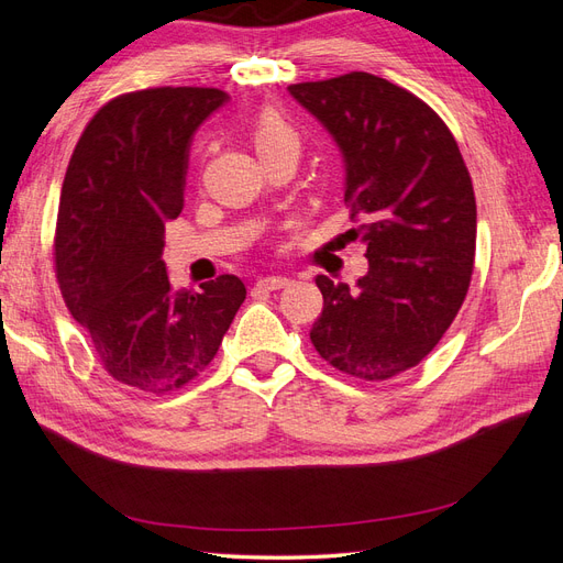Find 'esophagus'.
Wrapping results in <instances>:
<instances>
[{"label":"esophagus","instance_id":"34e87169","mask_svg":"<svg viewBox=\"0 0 563 563\" xmlns=\"http://www.w3.org/2000/svg\"><path fill=\"white\" fill-rule=\"evenodd\" d=\"M288 284H291V279L288 277H282V275H272V277H261L258 282H255V291H279V288H286Z\"/></svg>","mask_w":563,"mask_h":563}]
</instances>
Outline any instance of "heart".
I'll use <instances>...</instances> for the list:
<instances>
[{"instance_id":"b5f03b06","label":"heart","mask_w":563,"mask_h":563,"mask_svg":"<svg viewBox=\"0 0 563 563\" xmlns=\"http://www.w3.org/2000/svg\"><path fill=\"white\" fill-rule=\"evenodd\" d=\"M251 141L258 150L261 159L277 155V152H298L300 155V133L277 110H261L251 122Z\"/></svg>"}]
</instances>
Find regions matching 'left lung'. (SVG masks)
I'll use <instances>...</instances> for the list:
<instances>
[{
  "label": "left lung",
  "mask_w": 563,
  "mask_h": 563,
  "mask_svg": "<svg viewBox=\"0 0 563 563\" xmlns=\"http://www.w3.org/2000/svg\"><path fill=\"white\" fill-rule=\"evenodd\" d=\"M345 155L350 232L368 272L354 291L319 275L310 340L345 376L383 383L418 366L467 296L476 251L472 178L451 129L424 100L368 73L291 84Z\"/></svg>",
  "instance_id": "obj_1"
}]
</instances>
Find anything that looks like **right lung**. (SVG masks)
Instances as JSON below:
<instances>
[{"mask_svg": "<svg viewBox=\"0 0 563 563\" xmlns=\"http://www.w3.org/2000/svg\"><path fill=\"white\" fill-rule=\"evenodd\" d=\"M225 93L157 87L114 96L81 131L67 164L54 269L65 308L119 385L166 395L192 383L246 298L234 275L201 291L164 269V223L183 211L187 147Z\"/></svg>", "mask_w": 563, "mask_h": 563, "instance_id": "obj_1", "label": "right lung"}]
</instances>
